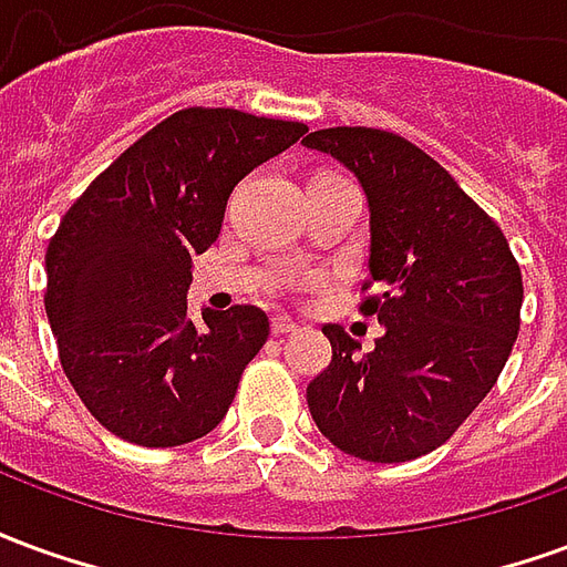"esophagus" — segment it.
Returning <instances> with one entry per match:
<instances>
[{"instance_id": "1", "label": "esophagus", "mask_w": 567, "mask_h": 567, "mask_svg": "<svg viewBox=\"0 0 567 567\" xmlns=\"http://www.w3.org/2000/svg\"><path fill=\"white\" fill-rule=\"evenodd\" d=\"M270 331L276 333V337H285V333H295L297 331V321L288 319V316H276L270 324Z\"/></svg>"}]
</instances>
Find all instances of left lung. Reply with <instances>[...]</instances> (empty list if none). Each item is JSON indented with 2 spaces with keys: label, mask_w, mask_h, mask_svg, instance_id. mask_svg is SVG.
Returning a JSON list of instances; mask_svg holds the SVG:
<instances>
[{
  "label": "left lung",
  "mask_w": 567,
  "mask_h": 567,
  "mask_svg": "<svg viewBox=\"0 0 567 567\" xmlns=\"http://www.w3.org/2000/svg\"><path fill=\"white\" fill-rule=\"evenodd\" d=\"M307 148L340 161L370 209V285L361 303L385 328L358 355L324 324L331 364L307 385L309 413L361 462H410L455 434L492 392L519 333L523 272L501 227L434 157L370 127L316 130Z\"/></svg>",
  "instance_id": "obj_1"
}]
</instances>
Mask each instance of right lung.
Listing matches in <instances>:
<instances>
[{
  "instance_id": "right-lung-1",
  "label": "right lung",
  "mask_w": 567,
  "mask_h": 567,
  "mask_svg": "<svg viewBox=\"0 0 567 567\" xmlns=\"http://www.w3.org/2000/svg\"><path fill=\"white\" fill-rule=\"evenodd\" d=\"M307 124L182 109L91 182L48 243L44 309L91 416L136 446L206 437L234 404L270 321L258 307L187 319L194 255L221 234L234 187Z\"/></svg>"
}]
</instances>
